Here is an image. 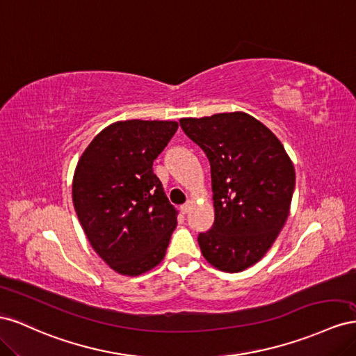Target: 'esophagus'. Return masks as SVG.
<instances>
[{
    "label": "esophagus",
    "instance_id": "esophagus-1",
    "mask_svg": "<svg viewBox=\"0 0 356 356\" xmlns=\"http://www.w3.org/2000/svg\"><path fill=\"white\" fill-rule=\"evenodd\" d=\"M191 206H192V202H191V201L185 202V204H181V206H180V211L184 213V215H186V213H188V211H189V209H191Z\"/></svg>",
    "mask_w": 356,
    "mask_h": 356
}]
</instances>
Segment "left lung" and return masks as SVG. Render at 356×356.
Listing matches in <instances>:
<instances>
[{
	"label": "left lung",
	"mask_w": 356,
	"mask_h": 356,
	"mask_svg": "<svg viewBox=\"0 0 356 356\" xmlns=\"http://www.w3.org/2000/svg\"><path fill=\"white\" fill-rule=\"evenodd\" d=\"M180 127L209 158L215 223L198 245L213 267L238 273L257 264L289 216L296 170L280 140L243 113L184 118Z\"/></svg>",
	"instance_id": "1"
}]
</instances>
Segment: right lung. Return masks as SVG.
Wrapping results in <instances>:
<instances>
[{"instance_id":"obj_1","label":"right lung","mask_w":356,"mask_h":356,"mask_svg":"<svg viewBox=\"0 0 356 356\" xmlns=\"http://www.w3.org/2000/svg\"><path fill=\"white\" fill-rule=\"evenodd\" d=\"M177 127L172 120L115 122L77 162L73 204L80 225L101 259L124 276L156 267L177 225V210L152 168Z\"/></svg>"}]
</instances>
